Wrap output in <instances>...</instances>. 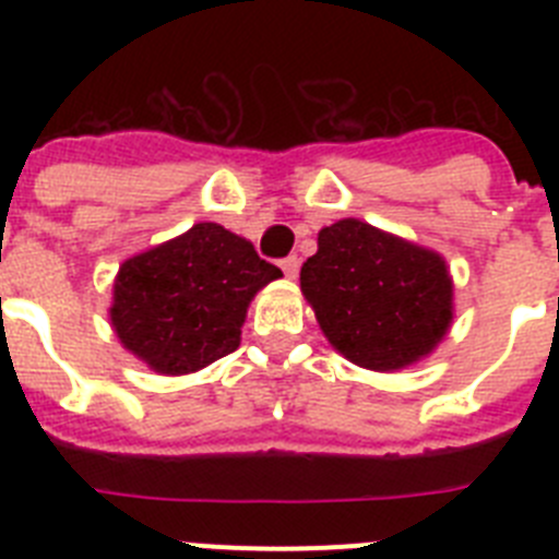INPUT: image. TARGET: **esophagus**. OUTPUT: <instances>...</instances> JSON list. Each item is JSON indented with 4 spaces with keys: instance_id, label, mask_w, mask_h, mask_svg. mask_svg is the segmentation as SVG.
Instances as JSON below:
<instances>
[{
    "instance_id": "obj_1",
    "label": "esophagus",
    "mask_w": 559,
    "mask_h": 559,
    "mask_svg": "<svg viewBox=\"0 0 559 559\" xmlns=\"http://www.w3.org/2000/svg\"><path fill=\"white\" fill-rule=\"evenodd\" d=\"M280 265H283V274L288 276V280H296V274H299V257H285Z\"/></svg>"
}]
</instances>
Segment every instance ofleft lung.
I'll use <instances>...</instances> for the list:
<instances>
[{"label": "left lung", "mask_w": 559, "mask_h": 559, "mask_svg": "<svg viewBox=\"0 0 559 559\" xmlns=\"http://www.w3.org/2000/svg\"><path fill=\"white\" fill-rule=\"evenodd\" d=\"M299 283L330 347L372 372L428 358L453 324L445 257L367 221L324 226Z\"/></svg>", "instance_id": "left-lung-1"}]
</instances>
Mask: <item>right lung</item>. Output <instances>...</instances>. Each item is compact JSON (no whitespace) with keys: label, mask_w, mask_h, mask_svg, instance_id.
Wrapping results in <instances>:
<instances>
[{"label":"right lung","mask_w":559,"mask_h":559,"mask_svg":"<svg viewBox=\"0 0 559 559\" xmlns=\"http://www.w3.org/2000/svg\"><path fill=\"white\" fill-rule=\"evenodd\" d=\"M280 276L251 240L204 221L128 257L114 276L108 319L147 369L190 374L240 347L251 299Z\"/></svg>","instance_id":"1"}]
</instances>
